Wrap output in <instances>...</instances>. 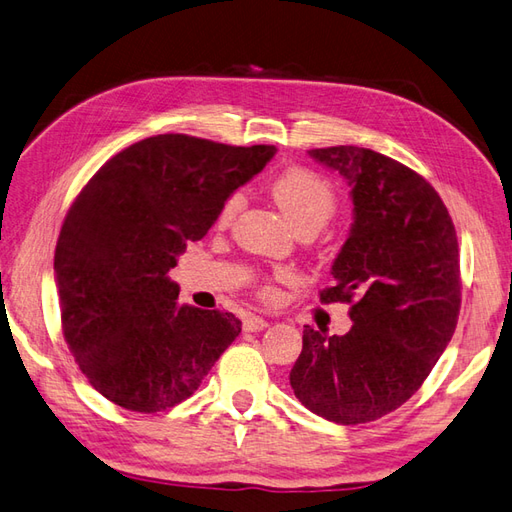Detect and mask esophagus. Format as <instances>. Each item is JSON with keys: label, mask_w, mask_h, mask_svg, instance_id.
Wrapping results in <instances>:
<instances>
[{"label": "esophagus", "mask_w": 512, "mask_h": 512, "mask_svg": "<svg viewBox=\"0 0 512 512\" xmlns=\"http://www.w3.org/2000/svg\"><path fill=\"white\" fill-rule=\"evenodd\" d=\"M267 326H269L267 319L258 317V315H249V317H245V321H243V330H245V332H260V330H265Z\"/></svg>", "instance_id": "34e87169"}]
</instances>
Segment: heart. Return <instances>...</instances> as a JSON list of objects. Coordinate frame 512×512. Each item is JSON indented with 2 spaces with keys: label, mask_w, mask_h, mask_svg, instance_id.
I'll return each instance as SVG.
<instances>
[{
  "label": "heart",
  "mask_w": 512,
  "mask_h": 512,
  "mask_svg": "<svg viewBox=\"0 0 512 512\" xmlns=\"http://www.w3.org/2000/svg\"><path fill=\"white\" fill-rule=\"evenodd\" d=\"M271 197L276 199V204L282 208V213L289 217V221L295 226V230H321L336 213L339 206V197H336V189L330 180L319 176L317 171L306 167H291L278 173L271 182ZM243 208V195L232 193L217 210L215 228L226 230L230 228L236 215ZM295 276L291 271L278 269L271 276L263 278L260 282V295L265 299L278 297V282H291Z\"/></svg>",
  "instance_id": "1"
}]
</instances>
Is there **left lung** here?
<instances>
[{"label":"left lung","mask_w":512,"mask_h":512,"mask_svg":"<svg viewBox=\"0 0 512 512\" xmlns=\"http://www.w3.org/2000/svg\"><path fill=\"white\" fill-rule=\"evenodd\" d=\"M308 154L352 186V230L319 297L350 304L354 323L343 336L304 326L289 380L315 415L356 426L410 400L452 341L458 241L439 193L402 162L356 145Z\"/></svg>","instance_id":"left-lung-1"}]
</instances>
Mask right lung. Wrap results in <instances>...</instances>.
<instances>
[{
    "label": "right lung",
    "instance_id": "obj_1",
    "mask_svg": "<svg viewBox=\"0 0 512 512\" xmlns=\"http://www.w3.org/2000/svg\"><path fill=\"white\" fill-rule=\"evenodd\" d=\"M273 154L149 136L112 156L71 204L54 256L62 334L106 400L136 413L173 408L239 336L232 313L180 306L167 273Z\"/></svg>",
    "mask_w": 512,
    "mask_h": 512
}]
</instances>
